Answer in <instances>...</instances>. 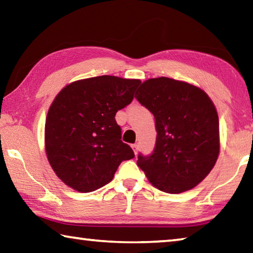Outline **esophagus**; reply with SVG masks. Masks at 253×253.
<instances>
[{
	"label": "esophagus",
	"mask_w": 253,
	"mask_h": 253,
	"mask_svg": "<svg viewBox=\"0 0 253 253\" xmlns=\"http://www.w3.org/2000/svg\"><path fill=\"white\" fill-rule=\"evenodd\" d=\"M131 148L134 149L135 154H137V152H138V148H139V145H138V144H132V145H131Z\"/></svg>",
	"instance_id": "esophagus-1"
}]
</instances>
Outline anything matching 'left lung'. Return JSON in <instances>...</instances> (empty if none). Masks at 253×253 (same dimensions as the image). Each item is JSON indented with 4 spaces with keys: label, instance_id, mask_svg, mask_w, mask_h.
Here are the masks:
<instances>
[{
    "label": "left lung",
    "instance_id": "obj_1",
    "mask_svg": "<svg viewBox=\"0 0 253 253\" xmlns=\"http://www.w3.org/2000/svg\"><path fill=\"white\" fill-rule=\"evenodd\" d=\"M135 98L155 118L152 154H138L137 165L166 193L191 190L207 177L219 156V117L200 88L166 77L148 79Z\"/></svg>",
    "mask_w": 253,
    "mask_h": 253
}]
</instances>
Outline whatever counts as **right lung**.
Returning a JSON list of instances; mask_svg holds the SVG:
<instances>
[{
	"label": "right lung",
	"mask_w": 253,
	"mask_h": 253,
	"mask_svg": "<svg viewBox=\"0 0 253 253\" xmlns=\"http://www.w3.org/2000/svg\"><path fill=\"white\" fill-rule=\"evenodd\" d=\"M139 80L99 76L68 84L54 98L45 121L51 168L78 192L108 184L124 161L135 157L123 143L116 113L134 99Z\"/></svg>",
	"instance_id": "add662e5"
}]
</instances>
